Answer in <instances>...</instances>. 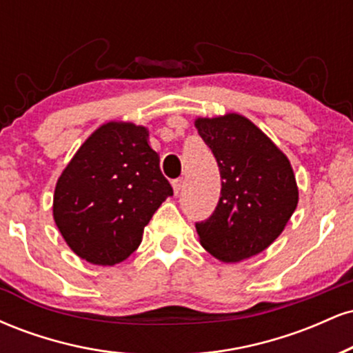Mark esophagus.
I'll return each instance as SVG.
<instances>
[{
  "label": "esophagus",
  "mask_w": 353,
  "mask_h": 353,
  "mask_svg": "<svg viewBox=\"0 0 353 353\" xmlns=\"http://www.w3.org/2000/svg\"><path fill=\"white\" fill-rule=\"evenodd\" d=\"M172 188H174V194H176V196H179V194L182 192V188H184V181L182 179L172 181Z\"/></svg>",
  "instance_id": "1"
}]
</instances>
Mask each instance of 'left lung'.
<instances>
[{
  "label": "left lung",
  "mask_w": 353,
  "mask_h": 353,
  "mask_svg": "<svg viewBox=\"0 0 353 353\" xmlns=\"http://www.w3.org/2000/svg\"><path fill=\"white\" fill-rule=\"evenodd\" d=\"M196 128L222 179L216 210L196 224L201 244L222 262L244 261L272 244L292 217L299 202L292 165L257 125L236 112L197 117Z\"/></svg>",
  "instance_id": "8db88e82"
}]
</instances>
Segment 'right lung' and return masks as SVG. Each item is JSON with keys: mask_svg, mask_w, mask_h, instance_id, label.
<instances>
[{"mask_svg": "<svg viewBox=\"0 0 353 353\" xmlns=\"http://www.w3.org/2000/svg\"><path fill=\"white\" fill-rule=\"evenodd\" d=\"M144 125L103 124L56 182L52 216L76 255L96 265L128 259L172 188Z\"/></svg>", "mask_w": 353, "mask_h": 353, "instance_id": "1", "label": "right lung"}]
</instances>
